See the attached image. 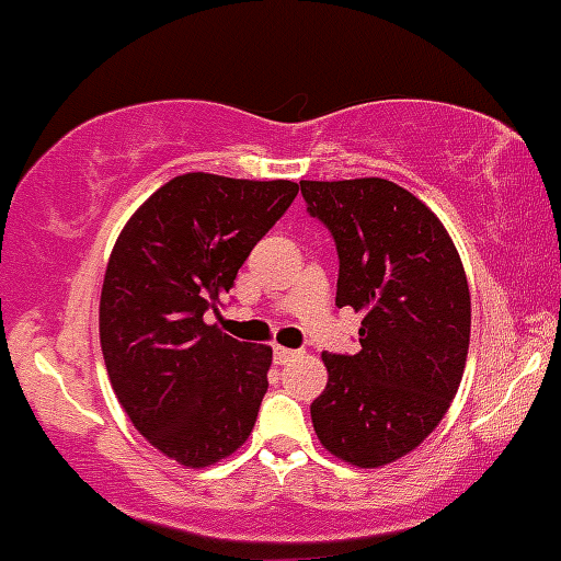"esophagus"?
<instances>
[{"instance_id": "1", "label": "esophagus", "mask_w": 561, "mask_h": 561, "mask_svg": "<svg viewBox=\"0 0 561 561\" xmlns=\"http://www.w3.org/2000/svg\"><path fill=\"white\" fill-rule=\"evenodd\" d=\"M298 356H300V351L285 348V346H274V362H276V365H287V362L298 359Z\"/></svg>"}]
</instances>
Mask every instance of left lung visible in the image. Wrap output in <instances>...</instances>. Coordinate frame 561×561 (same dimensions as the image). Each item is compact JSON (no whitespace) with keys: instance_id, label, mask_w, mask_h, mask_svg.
Instances as JSON below:
<instances>
[{"instance_id":"8db88e82","label":"left lung","mask_w":561,"mask_h":561,"mask_svg":"<svg viewBox=\"0 0 561 561\" xmlns=\"http://www.w3.org/2000/svg\"><path fill=\"white\" fill-rule=\"evenodd\" d=\"M337 248L335 306L362 313L359 351L328 354L313 399L319 442L356 469H380L421 445L463 378L471 295L442 220L386 178L300 181Z\"/></svg>"}]
</instances>
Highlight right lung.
<instances>
[{
    "mask_svg": "<svg viewBox=\"0 0 561 561\" xmlns=\"http://www.w3.org/2000/svg\"><path fill=\"white\" fill-rule=\"evenodd\" d=\"M295 194L293 181L186 172L153 191L111 250L98 319L111 389L133 426L188 469L229 458L255 426L271 346L205 317Z\"/></svg>",
    "mask_w": 561,
    "mask_h": 561,
    "instance_id": "right-lung-1",
    "label": "right lung"
}]
</instances>
